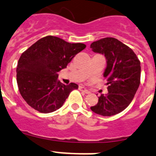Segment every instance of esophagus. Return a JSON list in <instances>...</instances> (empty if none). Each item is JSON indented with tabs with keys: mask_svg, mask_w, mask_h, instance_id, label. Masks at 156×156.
<instances>
[{
	"mask_svg": "<svg viewBox=\"0 0 156 156\" xmlns=\"http://www.w3.org/2000/svg\"><path fill=\"white\" fill-rule=\"evenodd\" d=\"M79 90L81 91V92H85V93H88V90L87 88H85V87H82V86H79Z\"/></svg>",
	"mask_w": 156,
	"mask_h": 156,
	"instance_id": "obj_1",
	"label": "esophagus"
}]
</instances>
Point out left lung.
I'll list each match as a JSON object with an SVG mask.
<instances>
[{
    "mask_svg": "<svg viewBox=\"0 0 156 156\" xmlns=\"http://www.w3.org/2000/svg\"><path fill=\"white\" fill-rule=\"evenodd\" d=\"M90 47L95 53L104 54L107 66L108 93L99 97L94 113L104 116L116 115L125 109L133 100L140 85L141 63L134 52L115 38L106 37L93 42Z\"/></svg>",
    "mask_w": 156,
    "mask_h": 156,
    "instance_id": "1",
    "label": "left lung"
}]
</instances>
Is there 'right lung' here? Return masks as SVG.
<instances>
[{
	"mask_svg": "<svg viewBox=\"0 0 156 156\" xmlns=\"http://www.w3.org/2000/svg\"><path fill=\"white\" fill-rule=\"evenodd\" d=\"M86 47L83 43H70L61 38H42L22 53L17 65V83L28 104L43 113L54 112L78 85L62 84L57 72Z\"/></svg>",
	"mask_w": 156,
	"mask_h": 156,
	"instance_id": "right-lung-1",
	"label": "right lung"
}]
</instances>
